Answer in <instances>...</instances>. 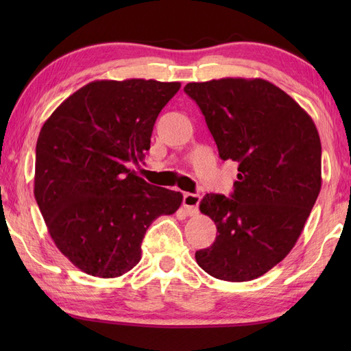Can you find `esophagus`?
<instances>
[{
	"label": "esophagus",
	"mask_w": 351,
	"mask_h": 351,
	"mask_svg": "<svg viewBox=\"0 0 351 351\" xmlns=\"http://www.w3.org/2000/svg\"><path fill=\"white\" fill-rule=\"evenodd\" d=\"M200 202V196L195 195V193H185L184 199H182V205L187 211L189 215H195L197 214V206Z\"/></svg>",
	"instance_id": "obj_1"
}]
</instances>
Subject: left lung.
Returning <instances> with one entry per match:
<instances>
[{"instance_id": "left-lung-1", "label": "left lung", "mask_w": 351, "mask_h": 351, "mask_svg": "<svg viewBox=\"0 0 351 351\" xmlns=\"http://www.w3.org/2000/svg\"><path fill=\"white\" fill-rule=\"evenodd\" d=\"M196 101L223 161L238 164L230 196L206 195L217 226L199 267L245 282L279 264L299 240L322 189V141L311 116L265 80L221 78L184 87Z\"/></svg>"}]
</instances>
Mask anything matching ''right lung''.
Returning <instances> with one entry per match:
<instances>
[{
    "label": "right lung",
    "mask_w": 351,
    "mask_h": 351,
    "mask_svg": "<svg viewBox=\"0 0 351 351\" xmlns=\"http://www.w3.org/2000/svg\"><path fill=\"white\" fill-rule=\"evenodd\" d=\"M180 83L101 80L81 87L43 123L36 145L34 197L57 249L96 278L138 264L151 223L173 214L180 191L147 184L143 161L156 117Z\"/></svg>",
    "instance_id": "right-lung-1"
}]
</instances>
